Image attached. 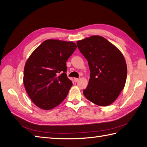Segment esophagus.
Returning a JSON list of instances; mask_svg holds the SVG:
<instances>
[{
	"instance_id": "obj_1",
	"label": "esophagus",
	"mask_w": 147,
	"mask_h": 147,
	"mask_svg": "<svg viewBox=\"0 0 147 147\" xmlns=\"http://www.w3.org/2000/svg\"><path fill=\"white\" fill-rule=\"evenodd\" d=\"M78 80H79V78H74V82H77Z\"/></svg>"
}]
</instances>
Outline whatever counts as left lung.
I'll list each match as a JSON object with an SVG mask.
<instances>
[{
  "label": "left lung",
  "mask_w": 147,
  "mask_h": 147,
  "mask_svg": "<svg viewBox=\"0 0 147 147\" xmlns=\"http://www.w3.org/2000/svg\"><path fill=\"white\" fill-rule=\"evenodd\" d=\"M88 62L90 78L83 94L99 106L112 104L123 90L127 77V65L122 53L107 40L92 35L77 42Z\"/></svg>",
  "instance_id": "8db88e82"
}]
</instances>
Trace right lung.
<instances>
[{"instance_id":"obj_1","label":"right lung","mask_w":147,"mask_h":147,"mask_svg":"<svg viewBox=\"0 0 147 147\" xmlns=\"http://www.w3.org/2000/svg\"><path fill=\"white\" fill-rule=\"evenodd\" d=\"M76 48L73 42L47 40L26 61L24 88L29 98L38 108L52 109L67 96L72 82L65 73V63Z\"/></svg>"}]
</instances>
